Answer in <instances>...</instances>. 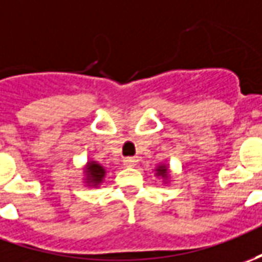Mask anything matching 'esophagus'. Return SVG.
I'll return each mask as SVG.
<instances>
[{"label": "esophagus", "mask_w": 262, "mask_h": 262, "mask_svg": "<svg viewBox=\"0 0 262 262\" xmlns=\"http://www.w3.org/2000/svg\"><path fill=\"white\" fill-rule=\"evenodd\" d=\"M136 163H138V161L135 158H126L123 161V165L126 168H133V166H136Z\"/></svg>", "instance_id": "34e87169"}]
</instances>
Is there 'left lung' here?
<instances>
[{
	"mask_svg": "<svg viewBox=\"0 0 262 262\" xmlns=\"http://www.w3.org/2000/svg\"><path fill=\"white\" fill-rule=\"evenodd\" d=\"M155 176H158V178H161L162 182L165 183V185H168L170 182V179H172V175H170V169L166 163H161V165H158L156 168H155Z\"/></svg>",
	"mask_w": 262,
	"mask_h": 262,
	"instance_id": "8db88e82",
	"label": "left lung"
}]
</instances>
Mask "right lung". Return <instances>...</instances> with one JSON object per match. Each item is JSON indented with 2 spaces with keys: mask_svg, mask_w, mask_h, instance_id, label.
Instances as JSON below:
<instances>
[{
  "mask_svg": "<svg viewBox=\"0 0 262 262\" xmlns=\"http://www.w3.org/2000/svg\"><path fill=\"white\" fill-rule=\"evenodd\" d=\"M84 176H83V183L89 188H99L104 178H106V169L103 165L96 161H87L86 166L83 168Z\"/></svg>",
  "mask_w": 262,
  "mask_h": 262,
  "instance_id": "right-lung-1",
  "label": "right lung"
}]
</instances>
